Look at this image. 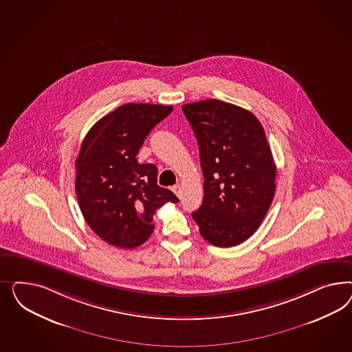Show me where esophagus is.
Masks as SVG:
<instances>
[{
	"label": "esophagus",
	"mask_w": 352,
	"mask_h": 352,
	"mask_svg": "<svg viewBox=\"0 0 352 352\" xmlns=\"http://www.w3.org/2000/svg\"><path fill=\"white\" fill-rule=\"evenodd\" d=\"M173 192L178 196V197H181L182 196V187L181 184H175L174 187H173Z\"/></svg>",
	"instance_id": "esophagus-1"
}]
</instances>
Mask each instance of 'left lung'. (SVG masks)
Segmentation results:
<instances>
[{
  "label": "left lung",
  "instance_id": "8db88e82",
  "mask_svg": "<svg viewBox=\"0 0 352 352\" xmlns=\"http://www.w3.org/2000/svg\"><path fill=\"white\" fill-rule=\"evenodd\" d=\"M200 151L204 200L192 218L219 248L241 244L265 219L275 195L276 165L258 118L241 107L208 99L182 107Z\"/></svg>",
  "mask_w": 352,
  "mask_h": 352
}]
</instances>
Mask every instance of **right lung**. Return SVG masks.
Instances as JSON below:
<instances>
[{
    "mask_svg": "<svg viewBox=\"0 0 352 352\" xmlns=\"http://www.w3.org/2000/svg\"><path fill=\"white\" fill-rule=\"evenodd\" d=\"M171 106L126 103L86 134L76 160V195L90 228L109 245L133 249L153 232V214L178 197L157 184V168L139 149Z\"/></svg>",
    "mask_w": 352,
    "mask_h": 352,
    "instance_id": "add662e5",
    "label": "right lung"
}]
</instances>
